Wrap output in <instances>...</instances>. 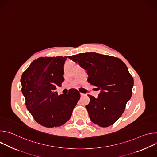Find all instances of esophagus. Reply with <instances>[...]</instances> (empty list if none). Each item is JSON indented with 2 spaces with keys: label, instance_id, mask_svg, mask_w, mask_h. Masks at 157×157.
Returning <instances> with one entry per match:
<instances>
[{
  "label": "esophagus",
  "instance_id": "34e87169",
  "mask_svg": "<svg viewBox=\"0 0 157 157\" xmlns=\"http://www.w3.org/2000/svg\"><path fill=\"white\" fill-rule=\"evenodd\" d=\"M80 95H81V96H83L84 95V94H83V93H80Z\"/></svg>",
  "mask_w": 157,
  "mask_h": 157
}]
</instances>
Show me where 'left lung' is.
<instances>
[{"label": "left lung", "mask_w": 157, "mask_h": 157, "mask_svg": "<svg viewBox=\"0 0 157 157\" xmlns=\"http://www.w3.org/2000/svg\"><path fill=\"white\" fill-rule=\"evenodd\" d=\"M68 58L87 70L88 82L101 90L98 98L89 96L86 105L91 121L102 127L114 124L121 116L132 94L133 79L120 59L96 53Z\"/></svg>", "instance_id": "1"}]
</instances>
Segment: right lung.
I'll list each match as a JSON object with an SVG mask.
<instances>
[{
  "mask_svg": "<svg viewBox=\"0 0 157 157\" xmlns=\"http://www.w3.org/2000/svg\"><path fill=\"white\" fill-rule=\"evenodd\" d=\"M67 56L39 58L23 73L20 79L26 106L35 120L46 127H59L68 121L80 99L75 89L58 95L56 87L64 81Z\"/></svg>",
  "mask_w": 157,
  "mask_h": 157,
  "instance_id": "obj_1",
  "label": "right lung"
}]
</instances>
